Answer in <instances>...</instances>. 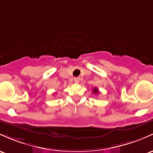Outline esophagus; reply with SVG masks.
Instances as JSON below:
<instances>
[{"label": "esophagus", "instance_id": "1", "mask_svg": "<svg viewBox=\"0 0 153 153\" xmlns=\"http://www.w3.org/2000/svg\"><path fill=\"white\" fill-rule=\"evenodd\" d=\"M74 81H75L76 83H78L80 81V78H78V77H77V78H74Z\"/></svg>", "mask_w": 153, "mask_h": 153}]
</instances>
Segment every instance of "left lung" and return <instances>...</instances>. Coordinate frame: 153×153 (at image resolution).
<instances>
[{"label": "left lung", "mask_w": 153, "mask_h": 153, "mask_svg": "<svg viewBox=\"0 0 153 153\" xmlns=\"http://www.w3.org/2000/svg\"><path fill=\"white\" fill-rule=\"evenodd\" d=\"M93 93H94V94H97L99 93V90H98V88H96V87H95V88H94V89H93Z\"/></svg>", "instance_id": "obj_1"}]
</instances>
